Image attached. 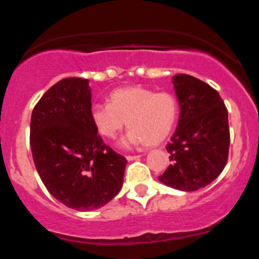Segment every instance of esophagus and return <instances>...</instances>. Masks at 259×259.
Returning <instances> with one entry per match:
<instances>
[{"label":"esophagus","mask_w":259,"mask_h":259,"mask_svg":"<svg viewBox=\"0 0 259 259\" xmlns=\"http://www.w3.org/2000/svg\"><path fill=\"white\" fill-rule=\"evenodd\" d=\"M141 155H125V158H127V161H135V159H139Z\"/></svg>","instance_id":"obj_1"}]
</instances>
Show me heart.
Listing matches in <instances>:
<instances>
[{"instance_id":"heart-1","label":"heart","mask_w":259,"mask_h":259,"mask_svg":"<svg viewBox=\"0 0 259 259\" xmlns=\"http://www.w3.org/2000/svg\"><path fill=\"white\" fill-rule=\"evenodd\" d=\"M178 111V101L171 93L127 87L114 91L109 104L93 105L91 118L97 131L106 139L116 137L127 122L128 132L120 145L132 148L162 143L172 131Z\"/></svg>"}]
</instances>
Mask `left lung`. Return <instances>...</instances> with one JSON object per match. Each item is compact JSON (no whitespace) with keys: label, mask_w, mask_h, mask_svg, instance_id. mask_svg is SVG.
Wrapping results in <instances>:
<instances>
[{"label":"left lung","mask_w":259,"mask_h":259,"mask_svg":"<svg viewBox=\"0 0 259 259\" xmlns=\"http://www.w3.org/2000/svg\"><path fill=\"white\" fill-rule=\"evenodd\" d=\"M172 84L179 123L166 145L172 163L158 179L174 189L193 192L217 179L227 163V107L214 88L191 75H175Z\"/></svg>","instance_id":"8db88e82"}]
</instances>
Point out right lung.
Here are the masks:
<instances>
[{"mask_svg": "<svg viewBox=\"0 0 259 259\" xmlns=\"http://www.w3.org/2000/svg\"><path fill=\"white\" fill-rule=\"evenodd\" d=\"M91 110L89 80L67 77L40 98L31 116L29 144L41 180L53 197L80 211L113 200L127 164L104 144Z\"/></svg>", "mask_w": 259, "mask_h": 259, "instance_id": "obj_1", "label": "right lung"}]
</instances>
